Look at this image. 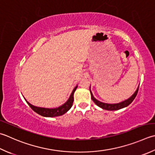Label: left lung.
<instances>
[{"instance_id": "obj_1", "label": "left lung", "mask_w": 155, "mask_h": 155, "mask_svg": "<svg viewBox=\"0 0 155 155\" xmlns=\"http://www.w3.org/2000/svg\"><path fill=\"white\" fill-rule=\"evenodd\" d=\"M138 88H139V87H138V89H136L135 93L133 94V95L128 99H126V100H125V101H124L122 102L118 103V104H105V103L101 102V101H98L97 99H96L93 95V93L91 92V87H90V92H91V99L93 101V102L95 103L97 105L99 106V107L104 109V110H105L114 111V110H120V109H122L124 107H127V106H128L130 104H131V103L134 101V99H135L136 95H137L138 91Z\"/></svg>"}]
</instances>
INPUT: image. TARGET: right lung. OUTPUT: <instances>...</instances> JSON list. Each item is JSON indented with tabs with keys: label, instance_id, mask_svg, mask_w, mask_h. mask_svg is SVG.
Returning <instances> with one entry per match:
<instances>
[{
	"label": "right lung",
	"instance_id": "right-lung-1",
	"mask_svg": "<svg viewBox=\"0 0 155 155\" xmlns=\"http://www.w3.org/2000/svg\"><path fill=\"white\" fill-rule=\"evenodd\" d=\"M77 85L76 86L72 92L71 93V96H70L69 99H68V101H66L65 104H64L63 105H62L60 107H57V108H44V107H36V106H34L31 105V104L27 101L25 99L26 102L27 103V104L29 105V107H31L32 110L34 111L36 113L41 115V116L44 117H56V116H62V115L64 114L65 113H66L71 108V107L72 106V104H73L74 101V93L77 89Z\"/></svg>",
	"mask_w": 155,
	"mask_h": 155
}]
</instances>
